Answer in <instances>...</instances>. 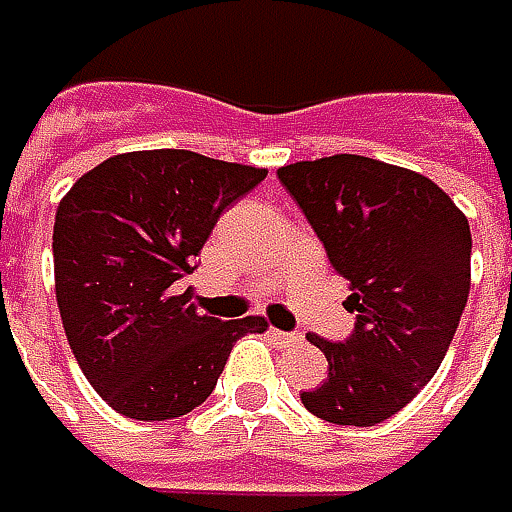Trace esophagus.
<instances>
[{
  "label": "esophagus",
  "instance_id": "34e87169",
  "mask_svg": "<svg viewBox=\"0 0 512 512\" xmlns=\"http://www.w3.org/2000/svg\"><path fill=\"white\" fill-rule=\"evenodd\" d=\"M270 337H273L276 343H282V345L299 343V337H296V334H288V331H279V328H270Z\"/></svg>",
  "mask_w": 512,
  "mask_h": 512
}]
</instances>
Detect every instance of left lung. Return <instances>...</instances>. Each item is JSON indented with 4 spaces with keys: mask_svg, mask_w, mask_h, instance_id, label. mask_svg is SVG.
<instances>
[{
    "mask_svg": "<svg viewBox=\"0 0 512 512\" xmlns=\"http://www.w3.org/2000/svg\"><path fill=\"white\" fill-rule=\"evenodd\" d=\"M348 279L351 337L308 340L328 360L325 383L302 392L311 415L374 426L400 412L438 371L470 294L467 216L421 172L363 155L296 161L279 172Z\"/></svg>",
    "mask_w": 512,
    "mask_h": 512,
    "instance_id": "left-lung-1",
    "label": "left lung"
}]
</instances>
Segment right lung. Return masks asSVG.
Segmentation results:
<instances>
[{
  "mask_svg": "<svg viewBox=\"0 0 512 512\" xmlns=\"http://www.w3.org/2000/svg\"><path fill=\"white\" fill-rule=\"evenodd\" d=\"M268 169L187 149L123 152L65 192L54 221V288L65 337L94 392L135 421H169L216 389L230 348L265 317L198 314L175 282L218 216Z\"/></svg>",
  "mask_w": 512,
  "mask_h": 512,
  "instance_id": "add662e5",
  "label": "right lung"
}]
</instances>
